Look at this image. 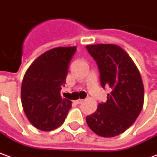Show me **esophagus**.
Listing matches in <instances>:
<instances>
[{"instance_id":"1","label":"esophagus","mask_w":157,"mask_h":157,"mask_svg":"<svg viewBox=\"0 0 157 157\" xmlns=\"http://www.w3.org/2000/svg\"><path fill=\"white\" fill-rule=\"evenodd\" d=\"M83 102V99H78V100H76V104H82Z\"/></svg>"}]
</instances>
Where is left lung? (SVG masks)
<instances>
[{
	"mask_svg": "<svg viewBox=\"0 0 157 157\" xmlns=\"http://www.w3.org/2000/svg\"><path fill=\"white\" fill-rule=\"evenodd\" d=\"M97 63L102 88L109 87L107 101L98 105L86 122L99 136L114 137L130 128L141 111L144 103L142 80L130 56L119 46H86Z\"/></svg>",
	"mask_w": 157,
	"mask_h": 157,
	"instance_id": "left-lung-1",
	"label": "left lung"
}]
</instances>
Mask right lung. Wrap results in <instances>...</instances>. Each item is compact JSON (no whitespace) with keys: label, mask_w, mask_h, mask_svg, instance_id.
Wrapping results in <instances>:
<instances>
[{"label":"right lung","mask_w":157,"mask_h":157,"mask_svg":"<svg viewBox=\"0 0 157 157\" xmlns=\"http://www.w3.org/2000/svg\"><path fill=\"white\" fill-rule=\"evenodd\" d=\"M76 47L56 48L39 56L24 76L21 99L33 126L50 131L64 122L72 101L60 95Z\"/></svg>","instance_id":"obj_1"}]
</instances>
